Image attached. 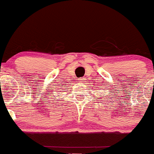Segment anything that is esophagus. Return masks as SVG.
Masks as SVG:
<instances>
[{"mask_svg":"<svg viewBox=\"0 0 154 154\" xmlns=\"http://www.w3.org/2000/svg\"><path fill=\"white\" fill-rule=\"evenodd\" d=\"M79 80V82L82 83V82H85V80H86V79H85V78H80Z\"/></svg>","mask_w":154,"mask_h":154,"instance_id":"obj_1","label":"esophagus"}]
</instances>
